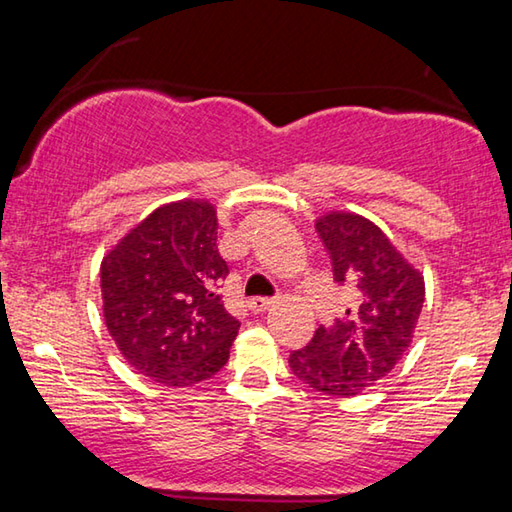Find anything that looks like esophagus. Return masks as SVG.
Returning <instances> with one entry per match:
<instances>
[{"mask_svg":"<svg viewBox=\"0 0 512 512\" xmlns=\"http://www.w3.org/2000/svg\"><path fill=\"white\" fill-rule=\"evenodd\" d=\"M273 298H250L248 300V309L253 311V314H262L268 307H273Z\"/></svg>","mask_w":512,"mask_h":512,"instance_id":"obj_1","label":"esophagus"}]
</instances>
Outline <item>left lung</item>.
Returning <instances> with one entry per match:
<instances>
[{
	"mask_svg": "<svg viewBox=\"0 0 512 512\" xmlns=\"http://www.w3.org/2000/svg\"><path fill=\"white\" fill-rule=\"evenodd\" d=\"M318 237L334 280L350 291L343 318L320 325L289 366L302 384L334 397L357 395L402 359L418 325L424 280L375 223L332 212L318 219Z\"/></svg>",
	"mask_w": 512,
	"mask_h": 512,
	"instance_id": "8db88e82",
	"label": "left lung"
}]
</instances>
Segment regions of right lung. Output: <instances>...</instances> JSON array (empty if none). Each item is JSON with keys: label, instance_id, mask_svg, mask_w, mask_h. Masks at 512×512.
I'll use <instances>...</instances> for the list:
<instances>
[{"label": "right lung", "instance_id": "right-lung-1", "mask_svg": "<svg viewBox=\"0 0 512 512\" xmlns=\"http://www.w3.org/2000/svg\"><path fill=\"white\" fill-rule=\"evenodd\" d=\"M210 203L155 210L103 259V316L126 361L164 386H192L230 357L239 320L219 296L228 264Z\"/></svg>", "mask_w": 512, "mask_h": 512}]
</instances>
